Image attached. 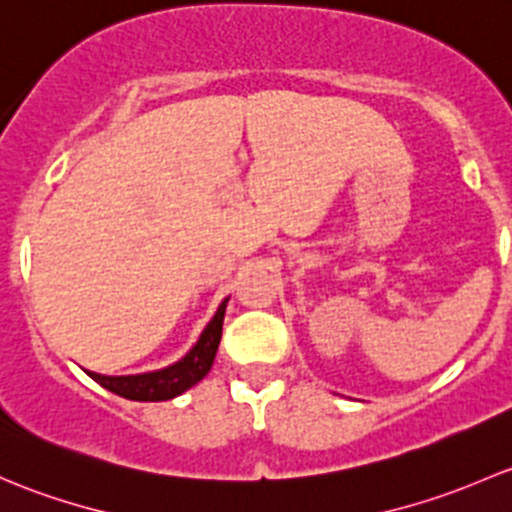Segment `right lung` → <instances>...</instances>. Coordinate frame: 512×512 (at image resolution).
<instances>
[{"label":"right lung","mask_w":512,"mask_h":512,"mask_svg":"<svg viewBox=\"0 0 512 512\" xmlns=\"http://www.w3.org/2000/svg\"><path fill=\"white\" fill-rule=\"evenodd\" d=\"M229 298L221 300V305L214 313V318L209 320V325L204 328V333L199 335L197 345L175 362V365L165 367V370L155 372H142V374H123V377H108V374L88 372L91 379H96L100 387H105L108 392L118 394V397L133 399V402H167V399H175L177 394L187 392L189 387L204 379L212 370L214 357H217L219 340H221V325H224V313Z\"/></svg>","instance_id":"right-lung-1"}]
</instances>
